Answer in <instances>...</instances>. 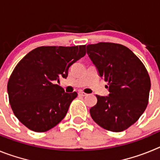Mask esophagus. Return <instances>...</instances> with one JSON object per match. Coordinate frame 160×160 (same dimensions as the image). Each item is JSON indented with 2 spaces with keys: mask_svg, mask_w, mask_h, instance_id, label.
Here are the masks:
<instances>
[{
  "mask_svg": "<svg viewBox=\"0 0 160 160\" xmlns=\"http://www.w3.org/2000/svg\"><path fill=\"white\" fill-rule=\"evenodd\" d=\"M78 94L80 96H82V97H85V96H87L88 94L87 93H84V92H78Z\"/></svg>",
  "mask_w": 160,
  "mask_h": 160,
  "instance_id": "34e87169",
  "label": "esophagus"
}]
</instances>
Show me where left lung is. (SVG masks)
Instances as JSON below:
<instances>
[{"label": "left lung", "instance_id": "obj_1", "mask_svg": "<svg viewBox=\"0 0 160 160\" xmlns=\"http://www.w3.org/2000/svg\"><path fill=\"white\" fill-rule=\"evenodd\" d=\"M87 54L99 76L107 82L109 96L97 97L90 110L94 122L113 132L125 131L146 110L151 79L140 59L128 47L111 42L87 46Z\"/></svg>", "mask_w": 160, "mask_h": 160}]
</instances>
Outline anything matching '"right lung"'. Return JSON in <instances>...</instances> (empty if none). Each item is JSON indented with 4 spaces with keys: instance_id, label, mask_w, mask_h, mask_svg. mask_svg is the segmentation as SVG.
Returning a JSON list of instances; mask_svg holds the SVG:
<instances>
[{
    "instance_id": "1",
    "label": "right lung",
    "mask_w": 160,
    "mask_h": 160,
    "mask_svg": "<svg viewBox=\"0 0 160 160\" xmlns=\"http://www.w3.org/2000/svg\"><path fill=\"white\" fill-rule=\"evenodd\" d=\"M86 54V46H41L20 61L7 90L13 114L29 130L45 132L65 118L77 92L68 94L58 84L70 66Z\"/></svg>"
}]
</instances>
